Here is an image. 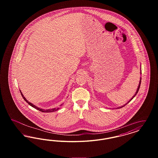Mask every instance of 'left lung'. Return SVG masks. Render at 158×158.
Masks as SVG:
<instances>
[{
	"mask_svg": "<svg viewBox=\"0 0 158 158\" xmlns=\"http://www.w3.org/2000/svg\"><path fill=\"white\" fill-rule=\"evenodd\" d=\"M140 73L142 74V73H141V72H140ZM140 84H141V77H140V82H139V86H138V88H137V91L135 92V95H134V96H133V97L132 98H131V99H130V101H129L126 104H127L128 103V102H129L130 101H131V100H132V99H133V98H134V97H135V95H136V94H137L138 91H139V88H140ZM123 105V106H120V108H122V107H123L124 106H125V105Z\"/></svg>",
	"mask_w": 158,
	"mask_h": 158,
	"instance_id": "1",
	"label": "left lung"
}]
</instances>
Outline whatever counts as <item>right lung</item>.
Segmentation results:
<instances>
[{"instance_id":"1","label":"right lung","mask_w":158,"mask_h":158,"mask_svg":"<svg viewBox=\"0 0 158 158\" xmlns=\"http://www.w3.org/2000/svg\"><path fill=\"white\" fill-rule=\"evenodd\" d=\"M20 92H21V95H22V97H23V98L24 99V100H25V101H26V102H27L29 105H31L32 107H33V108H34L37 109L38 110H39V111H40L43 112V113H52V112L56 111H57V110L59 109V108H52V109H48V110H44V109L40 108L37 107V106L33 105L32 103L28 101H27V100L26 99V98H25V97H23V94H22V92H21V90H20Z\"/></svg>"}]
</instances>
